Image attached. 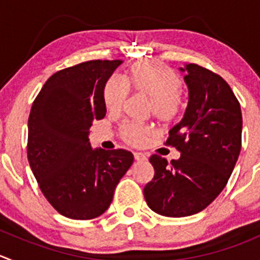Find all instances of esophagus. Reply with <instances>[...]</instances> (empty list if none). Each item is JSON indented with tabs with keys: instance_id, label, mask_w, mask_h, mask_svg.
<instances>
[{
	"instance_id": "obj_1",
	"label": "esophagus",
	"mask_w": 260,
	"mask_h": 260,
	"mask_svg": "<svg viewBox=\"0 0 260 260\" xmlns=\"http://www.w3.org/2000/svg\"><path fill=\"white\" fill-rule=\"evenodd\" d=\"M135 158L137 161H145V160H147V157H146V155L145 153H142V152H135Z\"/></svg>"
}]
</instances>
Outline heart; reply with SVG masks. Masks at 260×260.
<instances>
[{
	"mask_svg": "<svg viewBox=\"0 0 260 260\" xmlns=\"http://www.w3.org/2000/svg\"><path fill=\"white\" fill-rule=\"evenodd\" d=\"M124 84L129 89L146 95L151 99L152 113L158 120L170 122L179 114L183 105L179 79L169 67L155 62L135 63L124 75ZM105 107L109 112L118 113L122 110L127 99V89L117 79H109L103 91ZM123 137L138 145L150 135V129L140 124H124L122 127Z\"/></svg>",
	"mask_w": 260,
	"mask_h": 260,
	"instance_id": "heart-1",
	"label": "heart"
}]
</instances>
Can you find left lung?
<instances>
[{
  "mask_svg": "<svg viewBox=\"0 0 260 260\" xmlns=\"http://www.w3.org/2000/svg\"><path fill=\"white\" fill-rule=\"evenodd\" d=\"M179 70L186 74L188 105L166 143L175 146L180 157L168 164L161 156H151L155 175L143 189L148 207L166 217L196 215L212 203L241 150L240 104L228 82L194 63Z\"/></svg>",
  "mask_w": 260,
  "mask_h": 260,
  "instance_id": "1",
  "label": "left lung"
}]
</instances>
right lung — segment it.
I'll return each mask as SVG.
<instances>
[{
    "label": "right lung",
    "mask_w": 260,
    "mask_h": 260,
    "mask_svg": "<svg viewBox=\"0 0 260 260\" xmlns=\"http://www.w3.org/2000/svg\"><path fill=\"white\" fill-rule=\"evenodd\" d=\"M122 60H89L55 72L32 103L27 160L48 202L74 220L108 210L117 184L133 164L127 150L92 148L94 120L107 114L104 86Z\"/></svg>",
    "instance_id": "obj_1"
}]
</instances>
